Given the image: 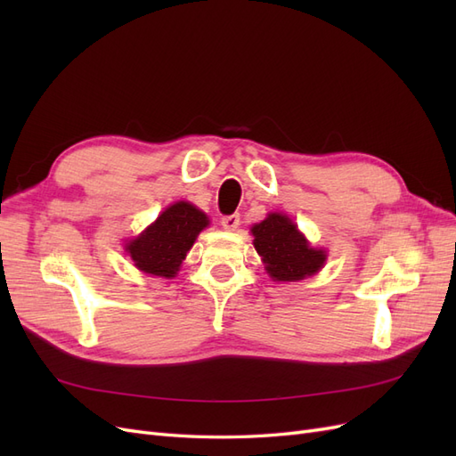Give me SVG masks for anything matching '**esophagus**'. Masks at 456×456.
Instances as JSON below:
<instances>
[{
    "label": "esophagus",
    "instance_id": "obj_1",
    "mask_svg": "<svg viewBox=\"0 0 456 456\" xmlns=\"http://www.w3.org/2000/svg\"><path fill=\"white\" fill-rule=\"evenodd\" d=\"M240 223H241V220H240V215H238V213L226 215V216H223V220H220V224H223V228H224V230H228V232L238 230Z\"/></svg>",
    "mask_w": 456,
    "mask_h": 456
}]
</instances>
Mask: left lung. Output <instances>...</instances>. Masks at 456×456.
Listing matches in <instances>:
<instances>
[{"label":"left lung","mask_w":456,"mask_h":456,"mask_svg":"<svg viewBox=\"0 0 456 456\" xmlns=\"http://www.w3.org/2000/svg\"><path fill=\"white\" fill-rule=\"evenodd\" d=\"M253 245L273 281H300L320 272L327 260L323 249L308 243L291 218L270 213L251 228Z\"/></svg>","instance_id":"8db88e82"}]
</instances>
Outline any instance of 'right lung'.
Listing matches in <instances>:
<instances>
[{
    "label": "right lung",
    "instance_id": "add662e5",
    "mask_svg": "<svg viewBox=\"0 0 456 456\" xmlns=\"http://www.w3.org/2000/svg\"><path fill=\"white\" fill-rule=\"evenodd\" d=\"M207 226L209 218L196 205L176 201L141 236L127 241L126 251L141 272L173 280L200 232Z\"/></svg>",
    "mask_w": 456,
    "mask_h": 456
}]
</instances>
